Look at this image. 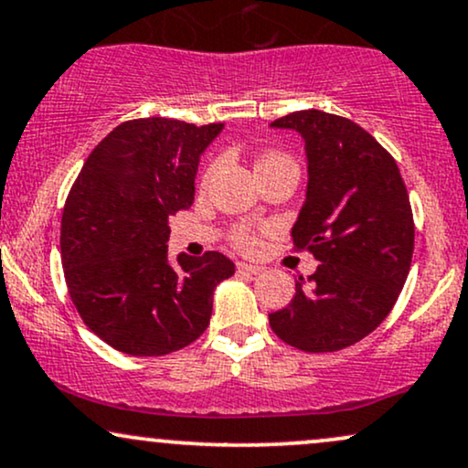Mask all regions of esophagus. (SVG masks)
Returning <instances> with one entry per match:
<instances>
[{
	"label": "esophagus",
	"instance_id": "34e87169",
	"mask_svg": "<svg viewBox=\"0 0 468 468\" xmlns=\"http://www.w3.org/2000/svg\"><path fill=\"white\" fill-rule=\"evenodd\" d=\"M238 270H241V272H249V274H261L263 272L261 266H255V263H246V261H239Z\"/></svg>",
	"mask_w": 468,
	"mask_h": 468
}]
</instances>
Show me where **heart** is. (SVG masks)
I'll list each match as a JSON object with an SVG mask.
<instances>
[{
    "instance_id": "obj_1",
    "label": "heart",
    "mask_w": 468,
    "mask_h": 468,
    "mask_svg": "<svg viewBox=\"0 0 468 468\" xmlns=\"http://www.w3.org/2000/svg\"><path fill=\"white\" fill-rule=\"evenodd\" d=\"M277 159H281V156H266V159L259 161V165H261V163H268V161H277ZM235 244H238L239 249L250 250V249H255V246H257V238L250 233V230L241 229V230H238V233H235Z\"/></svg>"
}]
</instances>
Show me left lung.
Here are the masks:
<instances>
[{"instance_id":"1","label":"left lung","mask_w":468,"mask_h":468,"mask_svg":"<svg viewBox=\"0 0 468 468\" xmlns=\"http://www.w3.org/2000/svg\"><path fill=\"white\" fill-rule=\"evenodd\" d=\"M270 126L305 142V202L292 238L320 261L307 281L294 279L296 294L270 326L301 351H340L384 323L401 294L414 250L408 191L395 159L356 122L309 109Z\"/></svg>"}]
</instances>
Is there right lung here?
<instances>
[{
  "label": "right lung",
  "mask_w": 468,
  "mask_h": 468,
  "mask_svg": "<svg viewBox=\"0 0 468 468\" xmlns=\"http://www.w3.org/2000/svg\"><path fill=\"white\" fill-rule=\"evenodd\" d=\"M224 123L123 122L95 145L67 196L60 257L84 324L115 351L156 357L198 340L213 292L233 277L222 252H167L170 216L189 209L200 154Z\"/></svg>",
  "instance_id": "right-lung-1"
}]
</instances>
